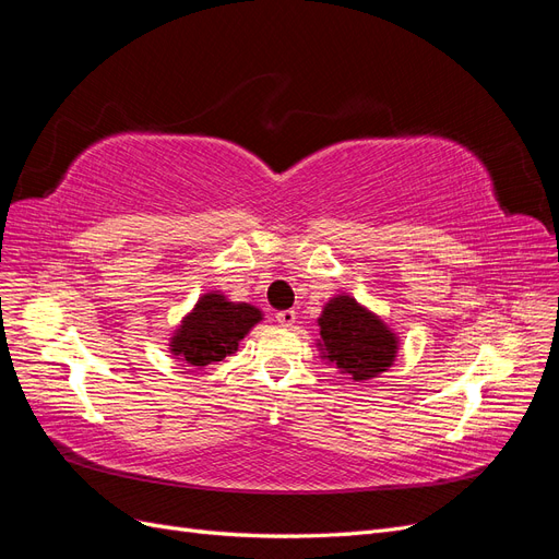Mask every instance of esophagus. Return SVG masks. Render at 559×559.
<instances>
[{
	"instance_id": "34e87169",
	"label": "esophagus",
	"mask_w": 559,
	"mask_h": 559,
	"mask_svg": "<svg viewBox=\"0 0 559 559\" xmlns=\"http://www.w3.org/2000/svg\"><path fill=\"white\" fill-rule=\"evenodd\" d=\"M275 319H277V324H282V326H292L296 321V310H280L275 314Z\"/></svg>"
}]
</instances>
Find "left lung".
<instances>
[{
	"label": "left lung",
	"instance_id": "left-lung-1",
	"mask_svg": "<svg viewBox=\"0 0 559 559\" xmlns=\"http://www.w3.org/2000/svg\"><path fill=\"white\" fill-rule=\"evenodd\" d=\"M317 326L321 359L352 380H373L396 361L399 335L347 294L326 302Z\"/></svg>",
	"mask_w": 559,
	"mask_h": 559
}]
</instances>
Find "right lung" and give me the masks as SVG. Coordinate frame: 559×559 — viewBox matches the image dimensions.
Returning <instances> with one entry per match:
<instances>
[{"instance_id": "obj_1", "label": "right lung", "mask_w": 559, "mask_h": 559, "mask_svg": "<svg viewBox=\"0 0 559 559\" xmlns=\"http://www.w3.org/2000/svg\"><path fill=\"white\" fill-rule=\"evenodd\" d=\"M261 319L263 312L249 302H233L222 292H207L175 329L170 354L193 368L224 361L238 352L242 337Z\"/></svg>"}]
</instances>
